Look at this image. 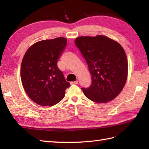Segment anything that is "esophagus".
Masks as SVG:
<instances>
[{
	"label": "esophagus",
	"mask_w": 149,
	"mask_h": 149,
	"mask_svg": "<svg viewBox=\"0 0 149 149\" xmlns=\"http://www.w3.org/2000/svg\"><path fill=\"white\" fill-rule=\"evenodd\" d=\"M78 82L76 81H72V82H70V84H77Z\"/></svg>",
	"instance_id": "obj_1"
}]
</instances>
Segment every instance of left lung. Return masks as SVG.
I'll return each mask as SVG.
<instances>
[{
  "instance_id": "8db88e82",
  "label": "left lung",
  "mask_w": 149,
  "mask_h": 149,
  "mask_svg": "<svg viewBox=\"0 0 149 149\" xmlns=\"http://www.w3.org/2000/svg\"><path fill=\"white\" fill-rule=\"evenodd\" d=\"M75 43L86 60L92 79L89 88H82L84 95L97 103L115 99L127 78L128 63L123 47L102 35L78 37Z\"/></svg>"
}]
</instances>
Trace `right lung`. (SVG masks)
<instances>
[{
	"mask_svg": "<svg viewBox=\"0 0 149 149\" xmlns=\"http://www.w3.org/2000/svg\"><path fill=\"white\" fill-rule=\"evenodd\" d=\"M66 43L67 40L63 37L40 41L27 49L22 59V85L27 95L38 105L58 104L70 86L57 66Z\"/></svg>",
	"mask_w": 149,
	"mask_h": 149,
	"instance_id": "obj_1",
	"label": "right lung"
}]
</instances>
